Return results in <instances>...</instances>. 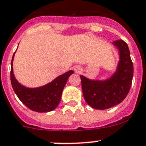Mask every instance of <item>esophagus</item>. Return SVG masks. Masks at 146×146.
Here are the masks:
<instances>
[{
  "instance_id": "1",
  "label": "esophagus",
  "mask_w": 146,
  "mask_h": 146,
  "mask_svg": "<svg viewBox=\"0 0 146 146\" xmlns=\"http://www.w3.org/2000/svg\"><path fill=\"white\" fill-rule=\"evenodd\" d=\"M75 69H76V71H77V72H80V67H77Z\"/></svg>"
}]
</instances>
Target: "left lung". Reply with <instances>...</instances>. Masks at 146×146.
<instances>
[{"label":"left lung","mask_w":146,"mask_h":146,"mask_svg":"<svg viewBox=\"0 0 146 146\" xmlns=\"http://www.w3.org/2000/svg\"><path fill=\"white\" fill-rule=\"evenodd\" d=\"M119 50L120 61L117 72L109 80L97 81L80 75L85 100L96 109H107L120 104L127 96L133 77V64L129 48L122 40L113 42Z\"/></svg>","instance_id":"obj_1"}]
</instances>
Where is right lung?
<instances>
[{"label": "right lung", "mask_w": 146, "mask_h": 146, "mask_svg": "<svg viewBox=\"0 0 146 146\" xmlns=\"http://www.w3.org/2000/svg\"><path fill=\"white\" fill-rule=\"evenodd\" d=\"M13 55L11 66V82L19 99L29 109L36 112H48L54 110L61 101V94L72 70L59 76L48 85L37 88H27L17 82L13 73Z\"/></svg>", "instance_id": "right-lung-1"}]
</instances>
